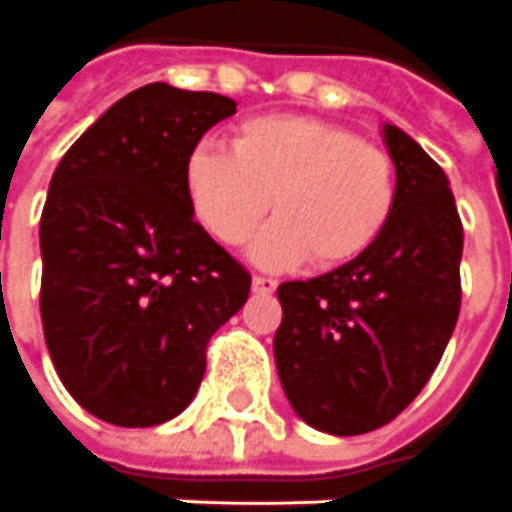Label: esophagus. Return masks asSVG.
<instances>
[{
	"label": "esophagus",
	"instance_id": "esophagus-1",
	"mask_svg": "<svg viewBox=\"0 0 512 512\" xmlns=\"http://www.w3.org/2000/svg\"><path fill=\"white\" fill-rule=\"evenodd\" d=\"M275 286H278L275 278H267V275H253V292H256V295H270V292H275Z\"/></svg>",
	"mask_w": 512,
	"mask_h": 512
}]
</instances>
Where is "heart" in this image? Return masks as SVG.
Returning a JSON list of instances; mask_svg holds the SVG:
<instances>
[{"instance_id":"heart-1","label":"heart","mask_w":512,"mask_h":512,"mask_svg":"<svg viewBox=\"0 0 512 512\" xmlns=\"http://www.w3.org/2000/svg\"><path fill=\"white\" fill-rule=\"evenodd\" d=\"M184 195L198 223L239 245L278 212L250 245V259L286 270L308 256L322 267L358 259L389 228L400 181L383 148L344 126L308 115H262L239 123L231 151L198 143L184 159Z\"/></svg>"}]
</instances>
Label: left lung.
<instances>
[{"label":"left lung","mask_w":512,"mask_h":512,"mask_svg":"<svg viewBox=\"0 0 512 512\" xmlns=\"http://www.w3.org/2000/svg\"><path fill=\"white\" fill-rule=\"evenodd\" d=\"M397 209L372 248L331 273L278 286L275 366L295 413L331 436L400 416L436 372L460 311V226L449 179L386 123Z\"/></svg>","instance_id":"left-lung-1"}]
</instances>
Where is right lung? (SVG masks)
Wrapping results in <instances>:
<instances>
[{
  "label": "right lung",
  "instance_id": "1",
  "mask_svg": "<svg viewBox=\"0 0 512 512\" xmlns=\"http://www.w3.org/2000/svg\"><path fill=\"white\" fill-rule=\"evenodd\" d=\"M237 101L154 82L65 151L41 215V320L68 394L101 422L154 427L195 397L212 333L250 275L195 223L184 159Z\"/></svg>",
  "mask_w": 512,
  "mask_h": 512
}]
</instances>
